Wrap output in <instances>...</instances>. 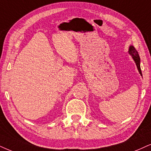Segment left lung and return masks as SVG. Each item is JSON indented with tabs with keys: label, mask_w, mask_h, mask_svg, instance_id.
<instances>
[{
	"label": "left lung",
	"mask_w": 151,
	"mask_h": 151,
	"mask_svg": "<svg viewBox=\"0 0 151 151\" xmlns=\"http://www.w3.org/2000/svg\"><path fill=\"white\" fill-rule=\"evenodd\" d=\"M128 52L129 54L131 55L132 57V58L134 59L135 63H136V65L137 67V69H138L141 75L142 76V70H141V68H140V57H139V53L136 50V49L134 47V46H130V47H129Z\"/></svg>",
	"instance_id": "1"
}]
</instances>
